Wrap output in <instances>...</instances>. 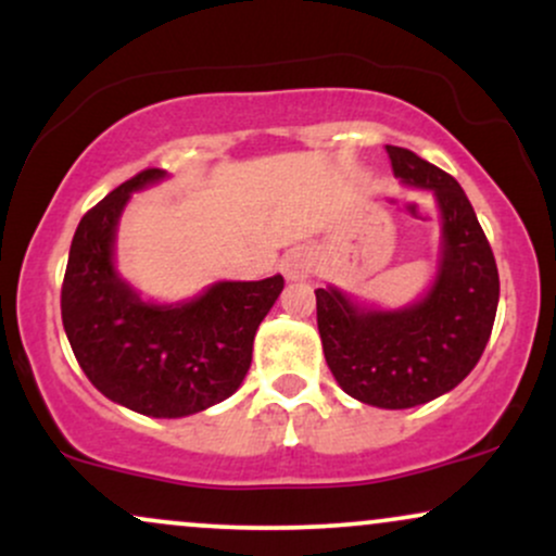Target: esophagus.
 <instances>
[{"label":"esophagus","mask_w":556,"mask_h":556,"mask_svg":"<svg viewBox=\"0 0 556 556\" xmlns=\"http://www.w3.org/2000/svg\"><path fill=\"white\" fill-rule=\"evenodd\" d=\"M311 269H314V258L305 248H292V251L285 253L282 258V274L290 282H303L308 279Z\"/></svg>","instance_id":"34e87169"}]
</instances>
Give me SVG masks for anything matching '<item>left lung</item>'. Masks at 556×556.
<instances>
[{
  "instance_id": "left-lung-1",
  "label": "left lung",
  "mask_w": 556,
  "mask_h": 556,
  "mask_svg": "<svg viewBox=\"0 0 556 556\" xmlns=\"http://www.w3.org/2000/svg\"><path fill=\"white\" fill-rule=\"evenodd\" d=\"M402 182L429 188L442 208V261L420 303L366 311L334 287L316 290L324 358L350 397L402 410L455 389L476 368L494 327L500 271L468 195L452 175L387 146Z\"/></svg>"
}]
</instances>
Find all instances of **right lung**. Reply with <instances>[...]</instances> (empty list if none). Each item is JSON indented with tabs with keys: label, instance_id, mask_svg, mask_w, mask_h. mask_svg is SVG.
<instances>
[{
	"label": "right lung",
	"instance_id": "right-lung-1",
	"mask_svg": "<svg viewBox=\"0 0 556 556\" xmlns=\"http://www.w3.org/2000/svg\"><path fill=\"white\" fill-rule=\"evenodd\" d=\"M164 175L138 172L83 216L62 282V324L83 374L104 397L140 416L182 418L238 392L253 337L285 279L216 282L180 305L143 303L114 271V232L132 190Z\"/></svg>",
	"mask_w": 556,
	"mask_h": 556
}]
</instances>
